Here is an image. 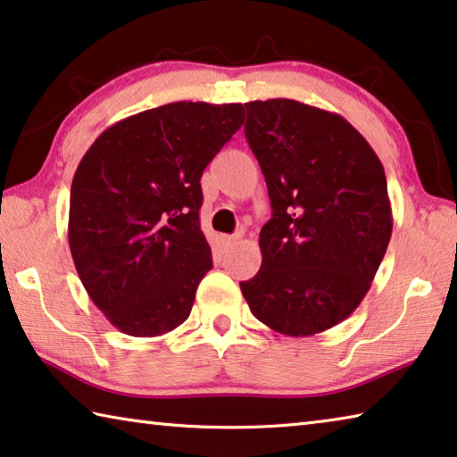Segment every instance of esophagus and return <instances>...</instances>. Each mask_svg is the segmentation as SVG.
I'll return each instance as SVG.
<instances>
[{"label":"esophagus","instance_id":"obj_1","mask_svg":"<svg viewBox=\"0 0 457 457\" xmlns=\"http://www.w3.org/2000/svg\"><path fill=\"white\" fill-rule=\"evenodd\" d=\"M237 239H239V236H221V237H220V242H221V247H223V250H228V247H231L234 244H237Z\"/></svg>","mask_w":457,"mask_h":457}]
</instances>
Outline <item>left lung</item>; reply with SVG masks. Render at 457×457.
<instances>
[{"instance_id":"obj_1","label":"left lung","mask_w":457,"mask_h":457,"mask_svg":"<svg viewBox=\"0 0 457 457\" xmlns=\"http://www.w3.org/2000/svg\"><path fill=\"white\" fill-rule=\"evenodd\" d=\"M245 111L272 218L260 231L258 274L239 288L266 327L319 335L353 314L381 266L393 229L385 169L337 112L290 98Z\"/></svg>"}]
</instances>
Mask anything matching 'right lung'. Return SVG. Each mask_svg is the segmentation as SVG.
Segmentation results:
<instances>
[{
	"mask_svg": "<svg viewBox=\"0 0 457 457\" xmlns=\"http://www.w3.org/2000/svg\"><path fill=\"white\" fill-rule=\"evenodd\" d=\"M242 125V104L183 100L119 120L82 157L68 244L90 300L125 335L159 337L187 320L213 266L199 179Z\"/></svg>",
	"mask_w": 457,
	"mask_h": 457,
	"instance_id": "obj_1",
	"label": "right lung"
}]
</instances>
